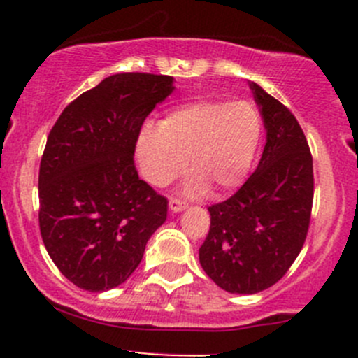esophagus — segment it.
<instances>
[{"instance_id":"esophagus-1","label":"esophagus","mask_w":358,"mask_h":358,"mask_svg":"<svg viewBox=\"0 0 358 358\" xmlns=\"http://www.w3.org/2000/svg\"><path fill=\"white\" fill-rule=\"evenodd\" d=\"M169 209H171L173 213H180L183 211V209H187V202L171 197V199H169Z\"/></svg>"}]
</instances>
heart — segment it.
<instances>
[{"mask_svg":"<svg viewBox=\"0 0 358 358\" xmlns=\"http://www.w3.org/2000/svg\"><path fill=\"white\" fill-rule=\"evenodd\" d=\"M262 115L248 100H196L169 109L161 122H145L136 136V159L147 182L166 187L187 168L185 194L199 197L216 187L237 189L262 140Z\"/></svg>","mask_w":358,"mask_h":358,"instance_id":"b5f03b06","label":"heart"}]
</instances>
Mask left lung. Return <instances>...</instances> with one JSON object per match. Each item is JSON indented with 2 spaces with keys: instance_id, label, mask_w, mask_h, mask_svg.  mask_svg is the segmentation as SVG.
Wrapping results in <instances>:
<instances>
[{
  "instance_id": "8db88e82",
  "label": "left lung",
  "mask_w": 358,
  "mask_h": 358,
  "mask_svg": "<svg viewBox=\"0 0 358 358\" xmlns=\"http://www.w3.org/2000/svg\"><path fill=\"white\" fill-rule=\"evenodd\" d=\"M266 129L258 168L230 199L209 206L199 249L209 279L227 292L255 294L279 282L298 258L310 225L313 161L286 106L249 83Z\"/></svg>"
}]
</instances>
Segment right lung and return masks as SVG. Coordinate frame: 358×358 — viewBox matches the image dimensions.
<instances>
[{"instance_id": "add662e5", "label": "right lung", "mask_w": 358, "mask_h": 358, "mask_svg": "<svg viewBox=\"0 0 358 358\" xmlns=\"http://www.w3.org/2000/svg\"><path fill=\"white\" fill-rule=\"evenodd\" d=\"M171 76L122 72L64 109L39 164V230L50 258L90 292L135 272L147 241L166 222L168 201L138 178L136 136L171 95Z\"/></svg>"}]
</instances>
